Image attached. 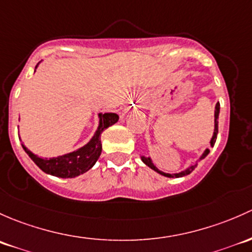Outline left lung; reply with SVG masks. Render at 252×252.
<instances>
[{"mask_svg":"<svg viewBox=\"0 0 252 252\" xmlns=\"http://www.w3.org/2000/svg\"><path fill=\"white\" fill-rule=\"evenodd\" d=\"M215 126H214V133H212V137H211V141H210V145L211 147H214L215 143H216V139H217V133H219V116H220V103H216V107H215ZM210 153V149L209 148H206V149L204 150L203 154L200 155V158H199L198 160H196L194 164L189 165L188 167L184 168L183 171H181V172H177V173H167V172H162V171H160L159 168L157 167L154 164H153V160L150 157H145V155H141V160L144 162L145 165L148 166L149 168H152L153 171H155L157 173H159V175L161 176H165V177H168V178H180V177H183V176H187L189 175V173L193 172L194 170H195V167L198 166V162L200 161V160L205 159V158L209 155Z\"/></svg>","mask_w":252,"mask_h":252,"instance_id":"8db88e82","label":"left lung"}]
</instances>
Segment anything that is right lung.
Returning <instances> with one entry per match:
<instances>
[{
    "label": "right lung",
    "instance_id": "right-lung-1",
    "mask_svg": "<svg viewBox=\"0 0 252 252\" xmlns=\"http://www.w3.org/2000/svg\"><path fill=\"white\" fill-rule=\"evenodd\" d=\"M37 66L38 64L36 65L35 70L37 69ZM98 119H99L98 127L92 138L84 147L79 148L74 152L53 158H41L33 154L23 143L22 147L25 150V153L29 155L30 159L47 175L61 178L77 177V176L82 175V173L87 172L90 168H92L97 162V160L99 159L100 153H102L100 134L109 126L118 123L119 115L115 113H98Z\"/></svg>",
    "mask_w": 252,
    "mask_h": 252
}]
</instances>
